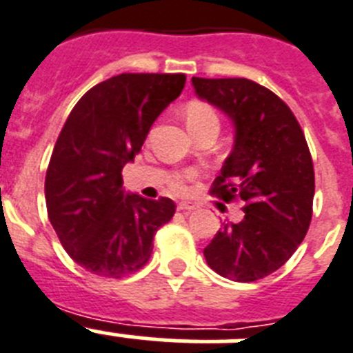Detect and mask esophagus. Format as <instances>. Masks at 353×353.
<instances>
[{
  "instance_id": "esophagus-1",
  "label": "esophagus",
  "mask_w": 353,
  "mask_h": 353,
  "mask_svg": "<svg viewBox=\"0 0 353 353\" xmlns=\"http://www.w3.org/2000/svg\"><path fill=\"white\" fill-rule=\"evenodd\" d=\"M195 208L194 203H188V201H181V203L177 204V210H181V212H192Z\"/></svg>"
}]
</instances>
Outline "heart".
Segmentation results:
<instances>
[{
    "label": "heart",
    "mask_w": 353,
    "mask_h": 353,
    "mask_svg": "<svg viewBox=\"0 0 353 353\" xmlns=\"http://www.w3.org/2000/svg\"><path fill=\"white\" fill-rule=\"evenodd\" d=\"M185 118L186 123H188V129L192 132L199 131V129H203L206 125H219L217 111L208 102H204L201 99H192L186 102ZM197 176H199V172L194 170V168L174 172L168 177V186L176 194H186V192L190 190V183H194L197 179Z\"/></svg>",
    "instance_id": "1"
}]
</instances>
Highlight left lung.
Listing matches in <instances>:
<instances>
[{
	"instance_id": "1",
	"label": "left lung",
	"mask_w": 353,
	"mask_h": 353,
	"mask_svg": "<svg viewBox=\"0 0 353 353\" xmlns=\"http://www.w3.org/2000/svg\"><path fill=\"white\" fill-rule=\"evenodd\" d=\"M201 99L233 118L236 138L210 194L242 201L244 219L222 224L204 256L233 282H256L280 269L309 232L314 165L294 112L250 79H192Z\"/></svg>"
}]
</instances>
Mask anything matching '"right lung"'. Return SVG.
I'll return each mask as SVG.
<instances>
[{
    "label": "right lung",
    "instance_id": "1",
    "mask_svg": "<svg viewBox=\"0 0 353 353\" xmlns=\"http://www.w3.org/2000/svg\"><path fill=\"white\" fill-rule=\"evenodd\" d=\"M185 82V73L111 77L77 102L59 134L44 179L48 219L71 260L97 276L140 271L176 213L168 197L123 194L121 170Z\"/></svg>",
    "mask_w": 353,
    "mask_h": 353
}]
</instances>
